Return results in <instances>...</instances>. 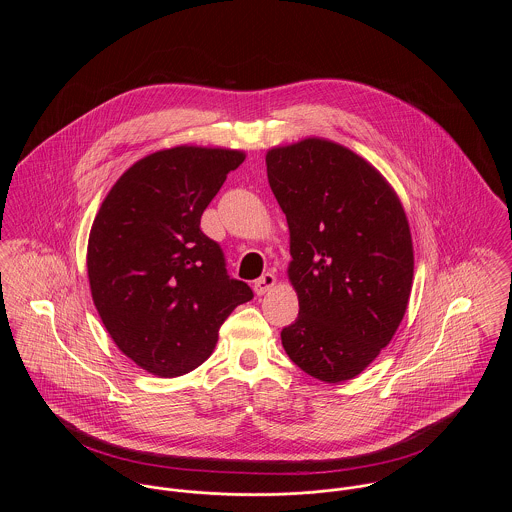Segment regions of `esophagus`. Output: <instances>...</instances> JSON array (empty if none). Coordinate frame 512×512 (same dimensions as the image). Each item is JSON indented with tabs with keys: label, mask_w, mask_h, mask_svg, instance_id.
Instances as JSON below:
<instances>
[{
	"label": "esophagus",
	"mask_w": 512,
	"mask_h": 512,
	"mask_svg": "<svg viewBox=\"0 0 512 512\" xmlns=\"http://www.w3.org/2000/svg\"><path fill=\"white\" fill-rule=\"evenodd\" d=\"M274 286H276V276L268 272V274H264L262 278H258L254 282V292L258 293V295H264V293L270 292Z\"/></svg>",
	"instance_id": "obj_1"
}]
</instances>
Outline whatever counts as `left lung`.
I'll list each match as a JSON object with an SVG mask.
<instances>
[{
  "mask_svg": "<svg viewBox=\"0 0 512 512\" xmlns=\"http://www.w3.org/2000/svg\"><path fill=\"white\" fill-rule=\"evenodd\" d=\"M290 226L299 315L282 329L295 365L323 382L361 374L394 337L412 292L406 213L386 179L347 147L307 138L266 155Z\"/></svg>",
  "mask_w": 512,
  "mask_h": 512,
  "instance_id": "left-lung-1",
  "label": "left lung"
}]
</instances>
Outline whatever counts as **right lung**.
Listing matches in <instances>:
<instances>
[{
    "instance_id": "add662e5",
    "label": "right lung",
    "mask_w": 512,
    "mask_h": 512,
    "mask_svg": "<svg viewBox=\"0 0 512 512\" xmlns=\"http://www.w3.org/2000/svg\"><path fill=\"white\" fill-rule=\"evenodd\" d=\"M244 157L220 147L155 151L116 181L92 222L94 305L118 349L151 374L181 376L205 363L224 319L254 297L201 230L203 211Z\"/></svg>"
}]
</instances>
